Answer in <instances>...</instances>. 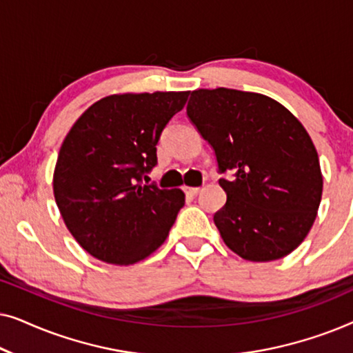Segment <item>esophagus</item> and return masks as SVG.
Segmentation results:
<instances>
[{"mask_svg": "<svg viewBox=\"0 0 353 353\" xmlns=\"http://www.w3.org/2000/svg\"><path fill=\"white\" fill-rule=\"evenodd\" d=\"M185 192H186L188 196L194 197V196H197L201 192V188H185Z\"/></svg>", "mask_w": 353, "mask_h": 353, "instance_id": "34e87169", "label": "esophagus"}]
</instances>
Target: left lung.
Segmentation results:
<instances>
[{
    "instance_id": "8db88e82",
    "label": "left lung",
    "mask_w": 353,
    "mask_h": 353,
    "mask_svg": "<svg viewBox=\"0 0 353 353\" xmlns=\"http://www.w3.org/2000/svg\"><path fill=\"white\" fill-rule=\"evenodd\" d=\"M186 114L214 148L226 204L214 215L225 244L250 262L291 254L321 202L318 152L303 125L278 101L249 91L191 93Z\"/></svg>"
}]
</instances>
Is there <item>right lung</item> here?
I'll return each instance as SVG.
<instances>
[{
    "instance_id": "1",
    "label": "right lung",
    "mask_w": 353,
    "mask_h": 353,
    "mask_svg": "<svg viewBox=\"0 0 353 353\" xmlns=\"http://www.w3.org/2000/svg\"><path fill=\"white\" fill-rule=\"evenodd\" d=\"M188 91L110 94L74 123L57 156L52 190L62 220L86 252L112 265L146 259L185 205L181 190L143 185L156 144Z\"/></svg>"
}]
</instances>
